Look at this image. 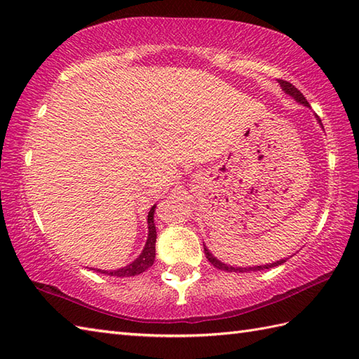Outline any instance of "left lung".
Instances as JSON below:
<instances>
[{"label": "left lung", "instance_id": "left-lung-1", "mask_svg": "<svg viewBox=\"0 0 359 359\" xmlns=\"http://www.w3.org/2000/svg\"><path fill=\"white\" fill-rule=\"evenodd\" d=\"M280 83V86H282V89L285 90L287 94H290L292 95L293 98H296L297 102L299 103H302V104H306V106H309V102L306 100V97L302 95V93L299 89H297L296 86H293L292 83H288V81H285V80H280L279 81ZM203 251H205V256H207V259H208V262L212 265V266H216V269H219V270H224V271H251V270H264V269H273V266H278V265H280V264H284L285 262V259H280V261H278V262H274V264H270V265H259V266H250V269H234V266H230V265H226V264H224V262H220V261H217V259L212 256L210 251L205 248V245H203Z\"/></svg>", "mask_w": 359, "mask_h": 359}]
</instances>
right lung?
I'll use <instances>...</instances> for the list:
<instances>
[{
	"label": "right lung",
	"mask_w": 359,
	"mask_h": 359,
	"mask_svg": "<svg viewBox=\"0 0 359 359\" xmlns=\"http://www.w3.org/2000/svg\"><path fill=\"white\" fill-rule=\"evenodd\" d=\"M154 208L156 205L152 207L148 212V241L147 245H144L142 255L135 259L133 264H129L123 269L118 270H112V271H106V270H97L103 274H109V276H118V278H126V276H137V274L143 273L144 270H148L149 266L154 264V257H156V225H154Z\"/></svg>",
	"instance_id": "right-lung-1"
}]
</instances>
